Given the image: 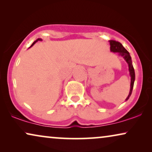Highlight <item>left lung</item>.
<instances>
[{"label":"left lung","mask_w":152,"mask_h":152,"mask_svg":"<svg viewBox=\"0 0 152 152\" xmlns=\"http://www.w3.org/2000/svg\"><path fill=\"white\" fill-rule=\"evenodd\" d=\"M110 50L113 53H118V55L121 56L122 57L124 58V59L125 60L126 63L128 64L129 67V75L131 77V85H130V91L127 97H126L125 101H127L129 97L131 96L132 93L133 88H134V81H135V71L134 68L133 67L132 61V57L129 55V53L123 47V45H122V43L113 40H110Z\"/></svg>","instance_id":"left-lung-1"}]
</instances>
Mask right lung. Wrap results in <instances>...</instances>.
Here are the masks:
<instances>
[{
	"instance_id": "add662e5",
	"label": "right lung",
	"mask_w": 152,
	"mask_h": 152,
	"mask_svg": "<svg viewBox=\"0 0 152 152\" xmlns=\"http://www.w3.org/2000/svg\"><path fill=\"white\" fill-rule=\"evenodd\" d=\"M42 41V39H39H39H37L36 41H34V42H33V43H32V45H31V46H30V48H31V47H32V46H33V45H34L35 44V43H37V41Z\"/></svg>"
}]
</instances>
